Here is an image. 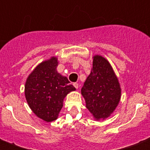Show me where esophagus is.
Listing matches in <instances>:
<instances>
[{
    "instance_id": "34e87169",
    "label": "esophagus",
    "mask_w": 150,
    "mask_h": 150,
    "mask_svg": "<svg viewBox=\"0 0 150 150\" xmlns=\"http://www.w3.org/2000/svg\"><path fill=\"white\" fill-rule=\"evenodd\" d=\"M73 85H74V87H75L76 89H78V88H79V84L77 83H73Z\"/></svg>"
}]
</instances>
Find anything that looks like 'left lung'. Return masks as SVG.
<instances>
[{"label":"left lung","instance_id":"1","mask_svg":"<svg viewBox=\"0 0 150 150\" xmlns=\"http://www.w3.org/2000/svg\"><path fill=\"white\" fill-rule=\"evenodd\" d=\"M85 106L93 118L105 120L120 103L122 88L113 68L101 55L93 57V67L81 88Z\"/></svg>","mask_w":150,"mask_h":150}]
</instances>
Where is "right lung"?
<instances>
[{"instance_id":"right-lung-1","label":"right lung","mask_w":150,"mask_h":150,"mask_svg":"<svg viewBox=\"0 0 150 150\" xmlns=\"http://www.w3.org/2000/svg\"><path fill=\"white\" fill-rule=\"evenodd\" d=\"M58 58L51 57L42 62L28 75L24 84V95L28 107L44 122L57 120L68 93L75 91L67 76L57 70Z\"/></svg>"}]
</instances>
